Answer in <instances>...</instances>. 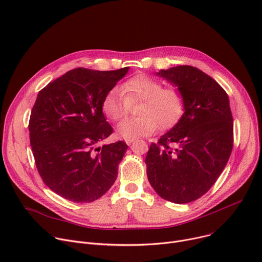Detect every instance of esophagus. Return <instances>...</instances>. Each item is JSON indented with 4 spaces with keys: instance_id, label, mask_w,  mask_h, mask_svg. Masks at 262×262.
Returning a JSON list of instances; mask_svg holds the SVG:
<instances>
[{
    "instance_id": "1",
    "label": "esophagus",
    "mask_w": 262,
    "mask_h": 262,
    "mask_svg": "<svg viewBox=\"0 0 262 262\" xmlns=\"http://www.w3.org/2000/svg\"><path fill=\"white\" fill-rule=\"evenodd\" d=\"M135 140H125V142H126V144L127 145H129V144H132L133 143V142H134Z\"/></svg>"
}]
</instances>
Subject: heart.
<instances>
[{
  "label": "heart",
  "instance_id": "b5f03b06",
  "mask_svg": "<svg viewBox=\"0 0 262 262\" xmlns=\"http://www.w3.org/2000/svg\"><path fill=\"white\" fill-rule=\"evenodd\" d=\"M120 91L111 90L102 101V112L112 121H119L128 113L129 105L141 101L138 117L128 118L118 125V133L125 140H135L161 129L174 126L185 114L186 98L176 86L163 83L145 74L136 75Z\"/></svg>",
  "mask_w": 262,
  "mask_h": 262
}]
</instances>
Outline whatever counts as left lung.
<instances>
[{"instance_id": "1", "label": "left lung", "mask_w": 262, "mask_h": 262, "mask_svg": "<svg viewBox=\"0 0 262 262\" xmlns=\"http://www.w3.org/2000/svg\"><path fill=\"white\" fill-rule=\"evenodd\" d=\"M158 75L184 93L186 111L172 129L150 144L147 178L162 199L186 204L207 193L227 165L233 117L226 91L201 70L178 66Z\"/></svg>"}]
</instances>
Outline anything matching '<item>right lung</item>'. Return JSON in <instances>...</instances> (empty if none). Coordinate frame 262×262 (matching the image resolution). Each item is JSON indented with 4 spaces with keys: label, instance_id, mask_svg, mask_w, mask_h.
Segmentation results:
<instances>
[{
    "label": "right lung",
    "instance_id": "right-lung-1",
    "mask_svg": "<svg viewBox=\"0 0 262 262\" xmlns=\"http://www.w3.org/2000/svg\"><path fill=\"white\" fill-rule=\"evenodd\" d=\"M127 71L77 68L39 91L29 119L30 144L42 182L59 196L91 203L115 183L128 146L117 141L98 147L114 132L102 101Z\"/></svg>",
    "mask_w": 262,
    "mask_h": 262
}]
</instances>
